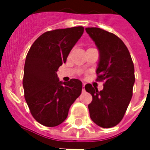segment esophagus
<instances>
[{
	"instance_id": "esophagus-1",
	"label": "esophagus",
	"mask_w": 150,
	"mask_h": 150,
	"mask_svg": "<svg viewBox=\"0 0 150 150\" xmlns=\"http://www.w3.org/2000/svg\"><path fill=\"white\" fill-rule=\"evenodd\" d=\"M84 86H85V84L84 83H83V91H84L85 89H84Z\"/></svg>"
}]
</instances>
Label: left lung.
I'll return each mask as SVG.
<instances>
[{"instance_id": "obj_1", "label": "left lung", "mask_w": 150, "mask_h": 150, "mask_svg": "<svg viewBox=\"0 0 150 150\" xmlns=\"http://www.w3.org/2000/svg\"><path fill=\"white\" fill-rule=\"evenodd\" d=\"M85 30L99 50L98 79L105 81L100 91L89 83L85 85V90L92 96L88 104L90 117L102 128H112L120 122L132 99L133 62L128 48L116 35L96 27Z\"/></svg>"}]
</instances>
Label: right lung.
Wrapping results in <instances>:
<instances>
[{
    "label": "right lung",
    "mask_w": 150,
    "mask_h": 150,
    "mask_svg": "<svg viewBox=\"0 0 150 150\" xmlns=\"http://www.w3.org/2000/svg\"><path fill=\"white\" fill-rule=\"evenodd\" d=\"M83 33V26L46 32L33 43L26 55L22 83L25 98L32 116L42 125L62 124L81 94L80 80L60 81L57 71Z\"/></svg>",
    "instance_id": "obj_1"
}]
</instances>
